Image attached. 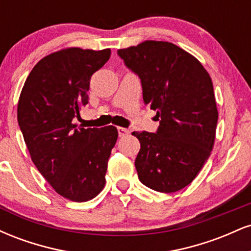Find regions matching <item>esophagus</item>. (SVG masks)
Segmentation results:
<instances>
[{"mask_svg": "<svg viewBox=\"0 0 251 251\" xmlns=\"http://www.w3.org/2000/svg\"><path fill=\"white\" fill-rule=\"evenodd\" d=\"M118 133H119V137H125L129 133V131L125 127H118Z\"/></svg>", "mask_w": 251, "mask_h": 251, "instance_id": "obj_1", "label": "esophagus"}]
</instances>
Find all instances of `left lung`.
Wrapping results in <instances>:
<instances>
[{
    "instance_id": "left-lung-1",
    "label": "left lung",
    "mask_w": 251,
    "mask_h": 251,
    "mask_svg": "<svg viewBox=\"0 0 251 251\" xmlns=\"http://www.w3.org/2000/svg\"><path fill=\"white\" fill-rule=\"evenodd\" d=\"M142 80L145 105L160 118L157 133L133 132L144 185L171 194L197 177L214 148L218 111L209 73L194 55L166 41L146 40L118 50Z\"/></svg>"
}]
</instances>
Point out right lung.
<instances>
[{
  "label": "right lung",
  "mask_w": 251,
  "mask_h": 251,
  "mask_svg": "<svg viewBox=\"0 0 251 251\" xmlns=\"http://www.w3.org/2000/svg\"><path fill=\"white\" fill-rule=\"evenodd\" d=\"M109 56V48L50 53L34 66L17 103V122L31 160L57 194L73 201L100 194L118 139L114 126L83 128L73 123L88 103L91 76Z\"/></svg>",
  "instance_id": "right-lung-1"
}]
</instances>
